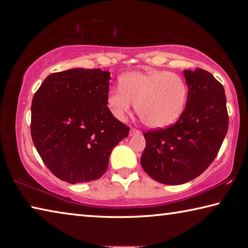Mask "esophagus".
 <instances>
[{
    "mask_svg": "<svg viewBox=\"0 0 248 248\" xmlns=\"http://www.w3.org/2000/svg\"><path fill=\"white\" fill-rule=\"evenodd\" d=\"M140 130H138L136 128H131L130 129V136H136V134H140Z\"/></svg>",
    "mask_w": 248,
    "mask_h": 248,
    "instance_id": "34e87169",
    "label": "esophagus"
}]
</instances>
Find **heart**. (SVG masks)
Segmentation results:
<instances>
[{"instance_id": "heart-1", "label": "heart", "mask_w": 248, "mask_h": 248, "mask_svg": "<svg viewBox=\"0 0 248 248\" xmlns=\"http://www.w3.org/2000/svg\"><path fill=\"white\" fill-rule=\"evenodd\" d=\"M188 87L178 74L153 71L129 72L119 78V89L108 92L106 104L117 119L124 120L131 103L142 123L150 128H164L176 123L186 106Z\"/></svg>"}]
</instances>
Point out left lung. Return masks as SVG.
Listing matches in <instances>:
<instances>
[{"label": "left lung", "instance_id": "8db88e82", "mask_svg": "<svg viewBox=\"0 0 248 248\" xmlns=\"http://www.w3.org/2000/svg\"><path fill=\"white\" fill-rule=\"evenodd\" d=\"M188 85L185 110L166 129L144 132L141 165L150 177L180 185L198 177L216 158L229 128L222 84L202 69L185 70Z\"/></svg>", "mask_w": 248, "mask_h": 248}]
</instances>
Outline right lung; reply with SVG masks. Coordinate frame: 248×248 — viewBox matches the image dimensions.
Returning a JSON list of instances; mask_svg holds the SVG:
<instances>
[{
	"label": "right lung",
	"instance_id": "1",
	"mask_svg": "<svg viewBox=\"0 0 248 248\" xmlns=\"http://www.w3.org/2000/svg\"><path fill=\"white\" fill-rule=\"evenodd\" d=\"M110 73L70 69L45 78L31 102L32 142L46 166L61 180L87 183L102 177L109 155L129 127L106 104Z\"/></svg>",
	"mask_w": 248,
	"mask_h": 248
}]
</instances>
